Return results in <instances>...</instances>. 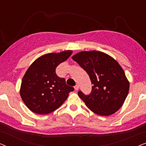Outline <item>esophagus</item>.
Wrapping results in <instances>:
<instances>
[{
    "label": "esophagus",
    "instance_id": "obj_1",
    "mask_svg": "<svg viewBox=\"0 0 146 146\" xmlns=\"http://www.w3.org/2000/svg\"><path fill=\"white\" fill-rule=\"evenodd\" d=\"M74 89H75V90H78V89H79V85L78 84H77V85H76L75 86H74Z\"/></svg>",
    "mask_w": 146,
    "mask_h": 146
}]
</instances>
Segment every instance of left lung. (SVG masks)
Returning <instances> with one entry per match:
<instances>
[{"instance_id":"1","label":"left lung","mask_w":146,"mask_h":146,"mask_svg":"<svg viewBox=\"0 0 146 146\" xmlns=\"http://www.w3.org/2000/svg\"><path fill=\"white\" fill-rule=\"evenodd\" d=\"M89 75L92 86L90 95L78 96L94 113L108 116L118 110L128 94L129 82L119 63L100 51H82L72 57Z\"/></svg>"}]
</instances>
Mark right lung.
I'll list each match as a JSON object with an SVG mask.
<instances>
[{
  "label": "right lung",
  "instance_id": "1",
  "mask_svg": "<svg viewBox=\"0 0 146 146\" xmlns=\"http://www.w3.org/2000/svg\"><path fill=\"white\" fill-rule=\"evenodd\" d=\"M72 50L41 56L33 62L22 80L21 98L30 110L37 114H47L60 106L74 88L56 74L60 64L66 60Z\"/></svg>",
  "mask_w": 146,
  "mask_h": 146
}]
</instances>
